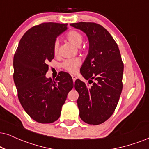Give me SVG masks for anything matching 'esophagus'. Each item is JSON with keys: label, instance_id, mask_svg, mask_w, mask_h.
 Listing matches in <instances>:
<instances>
[{"label": "esophagus", "instance_id": "obj_1", "mask_svg": "<svg viewBox=\"0 0 149 149\" xmlns=\"http://www.w3.org/2000/svg\"><path fill=\"white\" fill-rule=\"evenodd\" d=\"M71 77H72V79H73V82H75V81H76V76H71Z\"/></svg>", "mask_w": 149, "mask_h": 149}]
</instances>
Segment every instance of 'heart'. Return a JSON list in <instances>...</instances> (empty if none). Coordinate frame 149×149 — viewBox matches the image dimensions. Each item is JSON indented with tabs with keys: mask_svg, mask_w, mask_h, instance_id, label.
I'll use <instances>...</instances> for the list:
<instances>
[{
	"mask_svg": "<svg viewBox=\"0 0 149 149\" xmlns=\"http://www.w3.org/2000/svg\"><path fill=\"white\" fill-rule=\"evenodd\" d=\"M65 37L69 42L73 43V45L77 47L80 46L82 41H83L82 35L76 30L69 31L65 35ZM58 50H59V41L56 40L54 43V46H53V51H54L55 55L58 54ZM80 63L81 61L80 58H71V59H67L65 61H64V63L62 64V67L64 69L69 71V72L75 73L78 69L79 66H80Z\"/></svg>",
	"mask_w": 149,
	"mask_h": 149,
	"instance_id": "heart-1",
	"label": "heart"
}]
</instances>
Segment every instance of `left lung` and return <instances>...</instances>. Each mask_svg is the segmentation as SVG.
<instances>
[{"label": "left lung", "instance_id": "1", "mask_svg": "<svg viewBox=\"0 0 149 149\" xmlns=\"http://www.w3.org/2000/svg\"><path fill=\"white\" fill-rule=\"evenodd\" d=\"M70 25L84 31L89 41L88 54L80 73L93 84L90 87L76 80L74 86L79 93L80 117L86 123L97 125L108 120L118 105L123 86L124 64L118 45L102 26L86 22Z\"/></svg>", "mask_w": 149, "mask_h": 149}]
</instances>
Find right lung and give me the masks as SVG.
<instances>
[{
	"mask_svg": "<svg viewBox=\"0 0 149 149\" xmlns=\"http://www.w3.org/2000/svg\"><path fill=\"white\" fill-rule=\"evenodd\" d=\"M67 24L43 22L33 26L20 39L15 52L13 77L18 100L26 113L39 123H52L60 118L73 87L66 73L59 72L55 81L45 76L47 63L54 58V43Z\"/></svg>",
	"mask_w": 149,
	"mask_h": 149,
	"instance_id": "right-lung-1",
	"label": "right lung"
}]
</instances>
